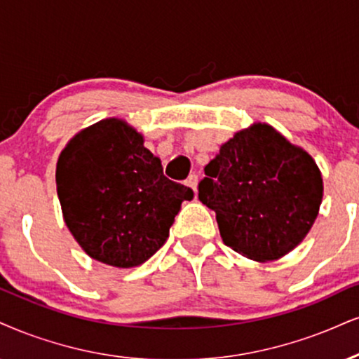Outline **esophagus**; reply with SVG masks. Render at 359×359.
I'll use <instances>...</instances> for the list:
<instances>
[{
  "instance_id": "obj_1",
  "label": "esophagus",
  "mask_w": 359,
  "mask_h": 359,
  "mask_svg": "<svg viewBox=\"0 0 359 359\" xmlns=\"http://www.w3.org/2000/svg\"><path fill=\"white\" fill-rule=\"evenodd\" d=\"M187 184L189 188L193 189L194 193H196V188H198V175H189V178L187 180Z\"/></svg>"
}]
</instances>
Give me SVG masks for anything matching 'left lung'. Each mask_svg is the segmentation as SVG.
I'll return each mask as SVG.
<instances>
[{
  "label": "left lung",
  "instance_id": "1",
  "mask_svg": "<svg viewBox=\"0 0 359 359\" xmlns=\"http://www.w3.org/2000/svg\"><path fill=\"white\" fill-rule=\"evenodd\" d=\"M198 198L216 213L223 243L255 261H273L304 240L323 198L306 151L269 125L243 130L205 166Z\"/></svg>",
  "mask_w": 359,
  "mask_h": 359
}]
</instances>
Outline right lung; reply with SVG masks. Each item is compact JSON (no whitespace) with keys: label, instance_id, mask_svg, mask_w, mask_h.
<instances>
[{"label":"right lung","instance_id":"right-lung-1","mask_svg":"<svg viewBox=\"0 0 359 359\" xmlns=\"http://www.w3.org/2000/svg\"><path fill=\"white\" fill-rule=\"evenodd\" d=\"M65 223L93 259L116 268L144 263L165 245L193 189L168 180L159 158L125 121L78 133L56 166Z\"/></svg>","mask_w":359,"mask_h":359}]
</instances>
